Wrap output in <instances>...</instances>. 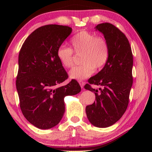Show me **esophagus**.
Here are the masks:
<instances>
[{
  "mask_svg": "<svg viewBox=\"0 0 152 152\" xmlns=\"http://www.w3.org/2000/svg\"><path fill=\"white\" fill-rule=\"evenodd\" d=\"M79 84H80L81 88H84V82H83V81H79Z\"/></svg>",
  "mask_w": 152,
  "mask_h": 152,
  "instance_id": "esophagus-1",
  "label": "esophagus"
}]
</instances>
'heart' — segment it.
<instances>
[{
	"label": "heart",
	"mask_w": 152,
	"mask_h": 152,
	"mask_svg": "<svg viewBox=\"0 0 152 152\" xmlns=\"http://www.w3.org/2000/svg\"><path fill=\"white\" fill-rule=\"evenodd\" d=\"M71 49L61 45L57 50V57L61 66L71 68L74 64V55H80V66L72 68L69 72L71 79L82 80L92 75L95 68L100 69L107 64L109 57V47L107 41L93 33L84 30L74 35L70 41Z\"/></svg>",
	"instance_id": "b5f03b06"
}]
</instances>
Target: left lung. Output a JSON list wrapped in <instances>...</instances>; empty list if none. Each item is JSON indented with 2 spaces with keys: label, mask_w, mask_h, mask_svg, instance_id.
<instances>
[{
  "label": "left lung",
  "mask_w": 152,
  "mask_h": 152,
  "mask_svg": "<svg viewBox=\"0 0 152 152\" xmlns=\"http://www.w3.org/2000/svg\"><path fill=\"white\" fill-rule=\"evenodd\" d=\"M95 28L109 44V57L102 70L84 86L95 93L96 99L86 107V113L93 125L104 128L118 121L127 109L133 84V55L127 38L115 26L104 23ZM93 85L101 87L93 89Z\"/></svg>",
  "instance_id": "left-lung-1"
}]
</instances>
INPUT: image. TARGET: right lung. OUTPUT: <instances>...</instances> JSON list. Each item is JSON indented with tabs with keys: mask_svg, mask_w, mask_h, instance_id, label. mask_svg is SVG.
I'll list each match as a JSON object with an SVG mask.
<instances>
[{
	"mask_svg": "<svg viewBox=\"0 0 152 152\" xmlns=\"http://www.w3.org/2000/svg\"><path fill=\"white\" fill-rule=\"evenodd\" d=\"M71 32L66 26L40 27L29 35L20 50L16 86L20 110L29 122L41 129L59 124L65 112L64 97L81 91L75 80L59 86L68 76L57 50Z\"/></svg>",
	"mask_w": 152,
	"mask_h": 152,
	"instance_id": "add662e5",
	"label": "right lung"
}]
</instances>
